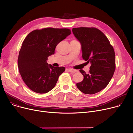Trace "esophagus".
<instances>
[{
	"instance_id": "1",
	"label": "esophagus",
	"mask_w": 133,
	"mask_h": 133,
	"mask_svg": "<svg viewBox=\"0 0 133 133\" xmlns=\"http://www.w3.org/2000/svg\"><path fill=\"white\" fill-rule=\"evenodd\" d=\"M67 70L69 72H71V73H75V72H78L77 70H76V69H72V68H68V69H67Z\"/></svg>"
}]
</instances>
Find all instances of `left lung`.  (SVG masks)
Returning <instances> with one entry per match:
<instances>
[{
  "label": "left lung",
  "instance_id": "8db88e82",
  "mask_svg": "<svg viewBox=\"0 0 133 133\" xmlns=\"http://www.w3.org/2000/svg\"><path fill=\"white\" fill-rule=\"evenodd\" d=\"M72 32L81 43L83 59L91 64L88 74L80 69L83 80L76 83V86L85 94L98 93L107 87L115 70L113 47L96 28H73Z\"/></svg>",
  "mask_w": 133,
  "mask_h": 133
}]
</instances>
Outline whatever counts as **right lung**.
I'll return each instance as SVG.
<instances>
[{
  "label": "right lung",
  "instance_id": "obj_1",
  "mask_svg": "<svg viewBox=\"0 0 133 133\" xmlns=\"http://www.w3.org/2000/svg\"><path fill=\"white\" fill-rule=\"evenodd\" d=\"M71 32L68 29L52 27L36 30L27 35L19 51L18 65L22 78L32 91L40 94L51 90L64 67H55L47 62L55 48Z\"/></svg>",
  "mask_w": 133,
  "mask_h": 133
}]
</instances>
